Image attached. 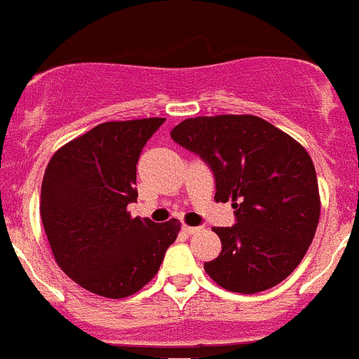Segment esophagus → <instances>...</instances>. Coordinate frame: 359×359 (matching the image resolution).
Returning <instances> with one entry per match:
<instances>
[{"instance_id": "1", "label": "esophagus", "mask_w": 359, "mask_h": 359, "mask_svg": "<svg viewBox=\"0 0 359 359\" xmlns=\"http://www.w3.org/2000/svg\"><path fill=\"white\" fill-rule=\"evenodd\" d=\"M182 230H184V233L191 236V233H197L201 228H198V226H182Z\"/></svg>"}]
</instances>
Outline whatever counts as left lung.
Masks as SVG:
<instances>
[{"instance_id":"left-lung-1","label":"left lung","mask_w":359,"mask_h":359,"mask_svg":"<svg viewBox=\"0 0 359 359\" xmlns=\"http://www.w3.org/2000/svg\"><path fill=\"white\" fill-rule=\"evenodd\" d=\"M179 146L212 170L215 201L236 210V224L213 228L222 250L204 263L217 285L255 294L287 279L314 239L319 191L305 147L252 114L188 118L171 129Z\"/></svg>"}]
</instances>
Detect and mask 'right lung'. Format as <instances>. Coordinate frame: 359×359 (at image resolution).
Returning a JSON list of instances; mask_svg holds the SVG:
<instances>
[{
	"label": "right lung",
	"instance_id": "obj_1",
	"mask_svg": "<svg viewBox=\"0 0 359 359\" xmlns=\"http://www.w3.org/2000/svg\"><path fill=\"white\" fill-rule=\"evenodd\" d=\"M165 118L105 122L50 158L41 182L40 215L54 259L86 290L120 299L151 281L180 222L131 217L137 164Z\"/></svg>",
	"mask_w": 359,
	"mask_h": 359
}]
</instances>
